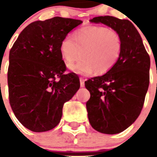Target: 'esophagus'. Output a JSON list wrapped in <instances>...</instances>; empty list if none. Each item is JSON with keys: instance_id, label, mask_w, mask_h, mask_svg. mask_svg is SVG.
<instances>
[{"instance_id": "1", "label": "esophagus", "mask_w": 157, "mask_h": 157, "mask_svg": "<svg viewBox=\"0 0 157 157\" xmlns=\"http://www.w3.org/2000/svg\"><path fill=\"white\" fill-rule=\"evenodd\" d=\"M80 85H81V87H82V88L85 86V81L82 78H80Z\"/></svg>"}]
</instances>
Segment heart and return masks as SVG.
I'll return each instance as SVG.
<instances>
[{"label":"heart","mask_w":157,"mask_h":157,"mask_svg":"<svg viewBox=\"0 0 157 157\" xmlns=\"http://www.w3.org/2000/svg\"><path fill=\"white\" fill-rule=\"evenodd\" d=\"M122 51L121 36L103 26H88L76 31L72 38L67 36L60 44V54L67 63L81 57L76 63L69 66L79 75H89L95 71L103 74L117 64Z\"/></svg>","instance_id":"b5f03b06"}]
</instances>
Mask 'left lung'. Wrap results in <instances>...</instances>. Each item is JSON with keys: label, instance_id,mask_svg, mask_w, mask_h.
<instances>
[{"label": "left lung", "instance_id": "1", "mask_svg": "<svg viewBox=\"0 0 157 157\" xmlns=\"http://www.w3.org/2000/svg\"><path fill=\"white\" fill-rule=\"evenodd\" d=\"M90 22L103 23L121 37L122 51L117 64L103 76L85 81L90 93L86 108L91 126L103 134H119L141 112L148 90L150 57L137 28L128 19L99 16Z\"/></svg>", "mask_w": 157, "mask_h": 157}]
</instances>
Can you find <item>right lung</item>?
Listing matches in <instances>:
<instances>
[{
    "label": "right lung",
    "mask_w": 157,
    "mask_h": 157,
    "mask_svg": "<svg viewBox=\"0 0 157 157\" xmlns=\"http://www.w3.org/2000/svg\"><path fill=\"white\" fill-rule=\"evenodd\" d=\"M81 20L61 17L35 21L23 29L10 51L9 98L27 129L45 132L61 120L63 107L80 88L76 74H63L62 40Z\"/></svg>",
    "instance_id": "right-lung-1"
}]
</instances>
